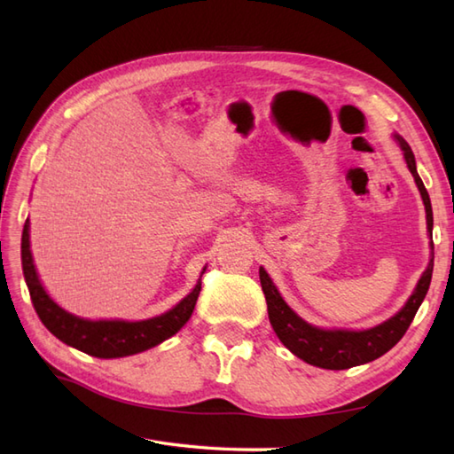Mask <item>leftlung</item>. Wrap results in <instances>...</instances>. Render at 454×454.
Wrapping results in <instances>:
<instances>
[{
	"mask_svg": "<svg viewBox=\"0 0 454 454\" xmlns=\"http://www.w3.org/2000/svg\"><path fill=\"white\" fill-rule=\"evenodd\" d=\"M392 138L402 150V156L406 160V166L418 185L423 207H426L427 236L431 247L426 271L421 273L413 293L396 314L372 327H366V330H343V327L314 325L298 316L293 308L285 302V298L278 293L273 278L269 277L263 267H259V281H262V288L267 301L269 322H271L277 337L288 351L298 356V359H302L308 364L320 366V369H351V366L379 359V356L390 351L392 347L402 340L403 333H406L413 316H416L418 308L421 306L423 298H426L429 291L433 275V210L429 192L419 177L416 168V156H413L410 144L396 132L392 134Z\"/></svg>",
	"mask_w": 454,
	"mask_h": 454,
	"instance_id": "1",
	"label": "left lung"
}]
</instances>
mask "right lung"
Here are the masks:
<instances>
[{
	"label": "right lung",
	"instance_id": "obj_1",
	"mask_svg": "<svg viewBox=\"0 0 454 454\" xmlns=\"http://www.w3.org/2000/svg\"><path fill=\"white\" fill-rule=\"evenodd\" d=\"M21 263L25 283L31 293L35 310L46 325V330L56 335L62 343L74 347V349L88 353L99 359H119V356L137 355L148 351L176 335L195 310L197 298L200 293V277L207 271L202 267L200 277L192 291L181 298V301L160 316L146 317V320H90V317L75 316L58 304L54 298L46 293L36 273L35 259L31 252V222H25L21 238Z\"/></svg>",
	"mask_w": 454,
	"mask_h": 454
}]
</instances>
